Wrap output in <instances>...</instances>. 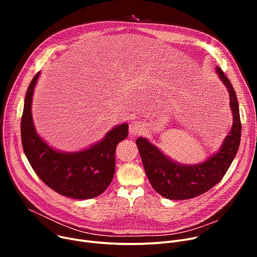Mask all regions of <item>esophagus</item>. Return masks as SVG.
Here are the masks:
<instances>
[{
	"label": "esophagus",
	"instance_id": "obj_1",
	"mask_svg": "<svg viewBox=\"0 0 257 257\" xmlns=\"http://www.w3.org/2000/svg\"><path fill=\"white\" fill-rule=\"evenodd\" d=\"M144 130V127L143 125L140 123V121H133V123L130 124V127H129V132L131 136L136 137V136H139V134H141Z\"/></svg>",
	"mask_w": 257,
	"mask_h": 257
}]
</instances>
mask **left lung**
<instances>
[{
    "label": "left lung",
    "mask_w": 257,
    "mask_h": 257,
    "mask_svg": "<svg viewBox=\"0 0 257 257\" xmlns=\"http://www.w3.org/2000/svg\"><path fill=\"white\" fill-rule=\"evenodd\" d=\"M217 72L226 85L233 113V125L220 151L204 163L182 166L174 163L146 139L139 138L137 146L146 174L154 190L171 200H185L204 194L218 184L233 161L240 143L241 123L234 88L221 67Z\"/></svg>",
    "instance_id": "8db88e82"
}]
</instances>
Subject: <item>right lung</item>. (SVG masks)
I'll return each mask as SVG.
<instances>
[{
    "mask_svg": "<svg viewBox=\"0 0 257 257\" xmlns=\"http://www.w3.org/2000/svg\"><path fill=\"white\" fill-rule=\"evenodd\" d=\"M37 73L28 86L21 120L24 152L37 176L53 191L73 199H91L101 195L112 181L115 149L128 137V125L121 124L106 134L103 141L87 150L61 153L40 139L33 126L31 103Z\"/></svg>",
    "mask_w": 257,
    "mask_h": 257,
    "instance_id": "1",
    "label": "right lung"
}]
</instances>
